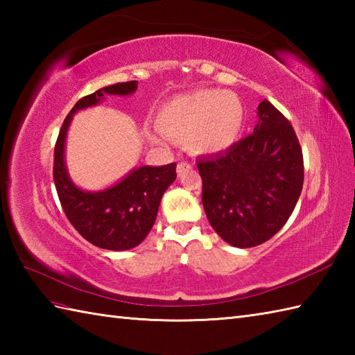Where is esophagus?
Wrapping results in <instances>:
<instances>
[{"label": "esophagus", "mask_w": 355, "mask_h": 355, "mask_svg": "<svg viewBox=\"0 0 355 355\" xmlns=\"http://www.w3.org/2000/svg\"><path fill=\"white\" fill-rule=\"evenodd\" d=\"M189 169H191V164L186 163V162H180V163L177 164V172H178V173H183V172L189 171Z\"/></svg>", "instance_id": "obj_1"}]
</instances>
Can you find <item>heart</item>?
<instances>
[{"instance_id":"heart-1","label":"heart","mask_w":355,"mask_h":355,"mask_svg":"<svg viewBox=\"0 0 355 355\" xmlns=\"http://www.w3.org/2000/svg\"><path fill=\"white\" fill-rule=\"evenodd\" d=\"M245 114L238 97L221 89H200L168 102L158 112V126L173 140H186L197 155L218 154L235 145L244 130ZM150 139L164 141L160 131Z\"/></svg>"}]
</instances>
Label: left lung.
<instances>
[{"label":"left lung","mask_w":355,"mask_h":355,"mask_svg":"<svg viewBox=\"0 0 355 355\" xmlns=\"http://www.w3.org/2000/svg\"><path fill=\"white\" fill-rule=\"evenodd\" d=\"M253 134L201 157L202 207L225 243L248 248L284 227L304 186V157L291 123L267 99Z\"/></svg>","instance_id":"left-lung-1"}]
</instances>
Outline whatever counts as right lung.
<instances>
[{"instance_id":"1","label":"right lung","mask_w":355,"mask_h":355,"mask_svg":"<svg viewBox=\"0 0 355 355\" xmlns=\"http://www.w3.org/2000/svg\"><path fill=\"white\" fill-rule=\"evenodd\" d=\"M137 84V80L120 82L82 97L65 117L55 146L53 178L64 212L88 243L105 250H130L148 236L164 191L175 182L177 164L140 166L107 189L84 191L73 183L67 171V132L78 111L101 103L107 94L130 96Z\"/></svg>"}]
</instances>
